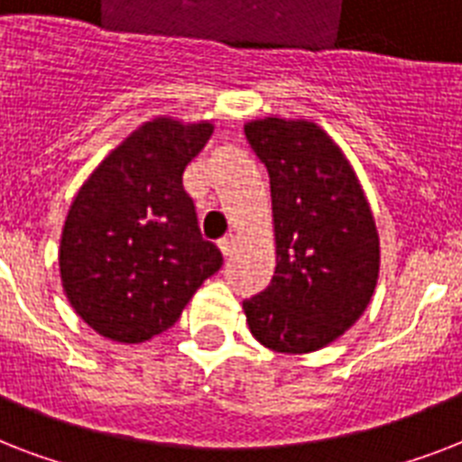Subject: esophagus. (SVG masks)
Masks as SVG:
<instances>
[{
	"label": "esophagus",
	"instance_id": "obj_1",
	"mask_svg": "<svg viewBox=\"0 0 462 462\" xmlns=\"http://www.w3.org/2000/svg\"><path fill=\"white\" fill-rule=\"evenodd\" d=\"M217 249L223 252V256H230L232 249H235V235H225V237L217 242Z\"/></svg>",
	"mask_w": 462,
	"mask_h": 462
}]
</instances>
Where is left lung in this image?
<instances>
[{
  "mask_svg": "<svg viewBox=\"0 0 462 462\" xmlns=\"http://www.w3.org/2000/svg\"><path fill=\"white\" fill-rule=\"evenodd\" d=\"M245 136L271 181L275 275L245 300L252 336L268 350L326 347L365 314L379 281V232L357 174L321 126L266 117Z\"/></svg>",
  "mask_w": 462,
  "mask_h": 462,
  "instance_id": "left-lung-1",
  "label": "left lung"
}]
</instances>
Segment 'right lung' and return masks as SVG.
<instances>
[{
	"label": "right lung",
	"instance_id": "right-lung-1",
	"mask_svg": "<svg viewBox=\"0 0 462 462\" xmlns=\"http://www.w3.org/2000/svg\"><path fill=\"white\" fill-rule=\"evenodd\" d=\"M210 134V122H146L79 189L61 230L60 273L74 311L100 336L117 343L158 336L223 266L181 187Z\"/></svg>",
	"mask_w": 462,
	"mask_h": 462
}]
</instances>
